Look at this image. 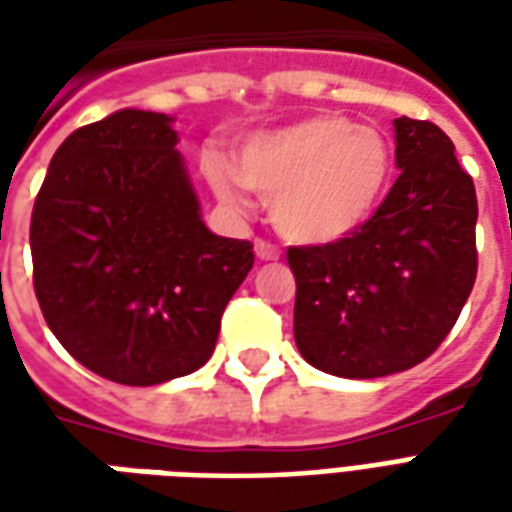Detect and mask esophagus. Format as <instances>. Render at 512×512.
<instances>
[{
  "label": "esophagus",
  "mask_w": 512,
  "mask_h": 512,
  "mask_svg": "<svg viewBox=\"0 0 512 512\" xmlns=\"http://www.w3.org/2000/svg\"><path fill=\"white\" fill-rule=\"evenodd\" d=\"M255 255L260 260H279V246L268 244V241H255Z\"/></svg>",
  "instance_id": "34e87169"
}]
</instances>
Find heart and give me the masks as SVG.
<instances>
[{
    "instance_id": "heart-1",
    "label": "heart",
    "mask_w": 512,
    "mask_h": 512,
    "mask_svg": "<svg viewBox=\"0 0 512 512\" xmlns=\"http://www.w3.org/2000/svg\"><path fill=\"white\" fill-rule=\"evenodd\" d=\"M392 164V147L378 128L315 115L249 136L238 169L208 153L202 172L224 202L241 200L244 186L271 200V222L290 241L332 244L373 216Z\"/></svg>"
}]
</instances>
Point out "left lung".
<instances>
[{"instance_id":"8db88e82","label":"left lung","mask_w":512,"mask_h":512,"mask_svg":"<svg viewBox=\"0 0 512 512\" xmlns=\"http://www.w3.org/2000/svg\"><path fill=\"white\" fill-rule=\"evenodd\" d=\"M400 178L356 233L293 246V337L329 376L381 378L428 359L458 321L477 277V194L450 136L395 120Z\"/></svg>"}]
</instances>
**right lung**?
I'll use <instances>...</instances> for the list:
<instances>
[{
    "instance_id": "add662e5",
    "label": "right lung",
    "mask_w": 512,
    "mask_h": 512,
    "mask_svg": "<svg viewBox=\"0 0 512 512\" xmlns=\"http://www.w3.org/2000/svg\"><path fill=\"white\" fill-rule=\"evenodd\" d=\"M175 117L120 109L51 158L29 246L35 296L62 348L126 386L189 376L252 271L249 241L211 233Z\"/></svg>"
}]
</instances>
